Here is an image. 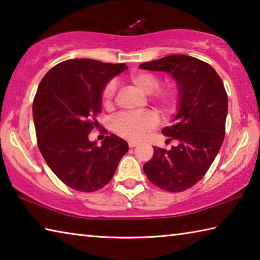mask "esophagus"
<instances>
[{"label": "esophagus", "mask_w": 260, "mask_h": 260, "mask_svg": "<svg viewBox=\"0 0 260 260\" xmlns=\"http://www.w3.org/2000/svg\"><path fill=\"white\" fill-rule=\"evenodd\" d=\"M139 144V142H136V141H128V146L129 148H134Z\"/></svg>", "instance_id": "1"}]
</instances>
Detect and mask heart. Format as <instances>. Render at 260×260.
<instances>
[{
  "instance_id": "heart-1",
  "label": "heart",
  "mask_w": 260,
  "mask_h": 260,
  "mask_svg": "<svg viewBox=\"0 0 260 260\" xmlns=\"http://www.w3.org/2000/svg\"><path fill=\"white\" fill-rule=\"evenodd\" d=\"M132 85L139 88L146 94H153L155 102L161 112L171 113L177 110L180 102V93L177 88H164L160 87V79L149 72H135L128 77ZM116 85L110 81L105 85L102 91V104L105 109H111L114 104L116 98ZM158 125V117L151 111L139 112V113H119L111 120V128L114 133L121 138L136 141L143 138L144 134L155 128Z\"/></svg>"
}]
</instances>
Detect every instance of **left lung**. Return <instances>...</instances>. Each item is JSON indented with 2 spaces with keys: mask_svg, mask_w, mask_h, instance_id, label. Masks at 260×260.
Here are the masks:
<instances>
[{
  "mask_svg": "<svg viewBox=\"0 0 260 260\" xmlns=\"http://www.w3.org/2000/svg\"><path fill=\"white\" fill-rule=\"evenodd\" d=\"M170 73L178 83L180 102L174 124L162 128L170 150L153 147L143 165L147 178L166 191L187 190L208 172L225 138L228 99L225 86L210 64L187 55H171L139 67Z\"/></svg>",
  "mask_w": 260,
  "mask_h": 260,
  "instance_id": "8db88e82",
  "label": "left lung"
}]
</instances>
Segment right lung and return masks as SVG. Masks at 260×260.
Instances as JSON below:
<instances>
[{
	"instance_id": "add662e5",
	"label": "right lung",
	"mask_w": 260,
	"mask_h": 260,
	"mask_svg": "<svg viewBox=\"0 0 260 260\" xmlns=\"http://www.w3.org/2000/svg\"><path fill=\"white\" fill-rule=\"evenodd\" d=\"M126 69L124 63L69 59L55 65L38 87L33 101L38 147L56 177L74 190L91 192L108 184L128 151L126 141L114 134L101 147L88 139L99 125L105 85Z\"/></svg>"
}]
</instances>
